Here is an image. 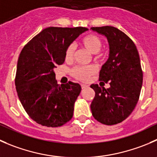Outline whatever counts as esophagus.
<instances>
[{
	"mask_svg": "<svg viewBox=\"0 0 157 157\" xmlns=\"http://www.w3.org/2000/svg\"><path fill=\"white\" fill-rule=\"evenodd\" d=\"M89 87V86H87V85H85V84H81V88L82 89H86V88Z\"/></svg>",
	"mask_w": 157,
	"mask_h": 157,
	"instance_id": "34e87169",
	"label": "esophagus"
}]
</instances>
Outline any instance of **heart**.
<instances>
[{"mask_svg": "<svg viewBox=\"0 0 157 157\" xmlns=\"http://www.w3.org/2000/svg\"><path fill=\"white\" fill-rule=\"evenodd\" d=\"M80 45L85 50L92 54H96V57H99V51L102 48V40L98 36L93 33L86 35L80 40ZM75 48L73 44L69 45L65 51V60L71 61L74 55ZM97 67L94 65L88 67H76L72 70L73 77L81 81H86L91 75L96 73Z\"/></svg>", "mask_w": 157, "mask_h": 157, "instance_id": "heart-1", "label": "heart"}]
</instances>
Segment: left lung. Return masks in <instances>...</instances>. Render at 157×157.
I'll use <instances>...</instances> for the list:
<instances>
[{
	"instance_id": "obj_1",
	"label": "left lung",
	"mask_w": 157,
	"mask_h": 157,
	"mask_svg": "<svg viewBox=\"0 0 157 157\" xmlns=\"http://www.w3.org/2000/svg\"><path fill=\"white\" fill-rule=\"evenodd\" d=\"M90 29L107 39L109 57L102 66L99 80L110 86L106 89L90 85L95 91L91 112L101 124L114 125L127 119L139 100L143 83L139 53L133 40L119 29L111 26Z\"/></svg>"
}]
</instances>
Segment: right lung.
<instances>
[{
    "label": "right lung",
    "mask_w": 157,
    "mask_h": 157,
    "mask_svg": "<svg viewBox=\"0 0 157 157\" xmlns=\"http://www.w3.org/2000/svg\"><path fill=\"white\" fill-rule=\"evenodd\" d=\"M86 30L83 27H48L21 51L15 77L17 93L27 113L37 124L57 127L72 118L81 86L71 81L59 85L54 70L64 62L67 48Z\"/></svg>",
    "instance_id": "1"
}]
</instances>
